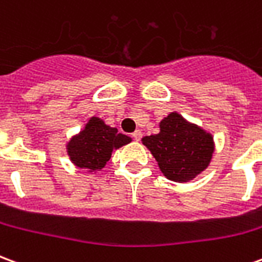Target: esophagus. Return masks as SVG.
I'll return each instance as SVG.
<instances>
[{"label":"esophagus","mask_w":262,"mask_h":262,"mask_svg":"<svg viewBox=\"0 0 262 262\" xmlns=\"http://www.w3.org/2000/svg\"><path fill=\"white\" fill-rule=\"evenodd\" d=\"M142 136H143L142 130H136V132H133V133H132V137H133L135 140H137V142H139V140L142 139Z\"/></svg>","instance_id":"obj_1"}]
</instances>
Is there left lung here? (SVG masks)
I'll return each instance as SVG.
<instances>
[{"label":"left lung","mask_w":262,"mask_h":262,"mask_svg":"<svg viewBox=\"0 0 262 262\" xmlns=\"http://www.w3.org/2000/svg\"><path fill=\"white\" fill-rule=\"evenodd\" d=\"M168 180L187 182L201 174L213 154V137L172 112L160 122V133L142 139Z\"/></svg>","instance_id":"left-lung-1"}]
</instances>
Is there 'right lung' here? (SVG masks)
Instances as JSON below:
<instances>
[{
	"mask_svg": "<svg viewBox=\"0 0 262 262\" xmlns=\"http://www.w3.org/2000/svg\"><path fill=\"white\" fill-rule=\"evenodd\" d=\"M130 140V137L119 133L115 127L106 126L101 119L91 118L85 129L70 140L67 151L77 167L97 171L105 167L115 148L125 146Z\"/></svg>",
	"mask_w": 262,
	"mask_h": 262,
	"instance_id": "1",
	"label": "right lung"
}]
</instances>
